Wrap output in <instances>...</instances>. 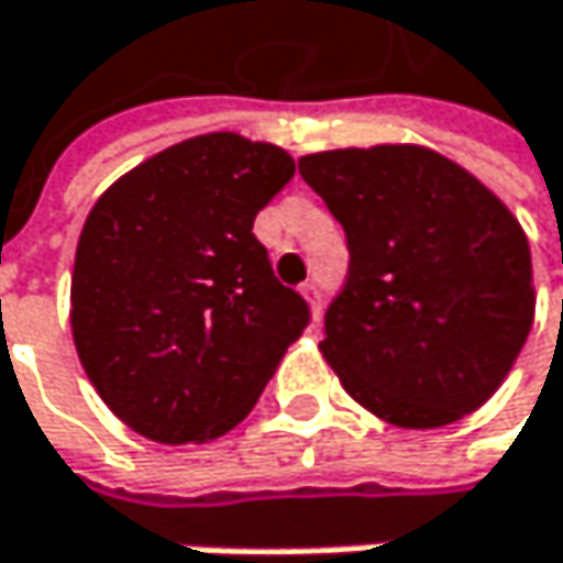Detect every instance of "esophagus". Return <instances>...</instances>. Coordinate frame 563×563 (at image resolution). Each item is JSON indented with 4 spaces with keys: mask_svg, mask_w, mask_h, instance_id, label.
Returning <instances> with one entry per match:
<instances>
[{
    "mask_svg": "<svg viewBox=\"0 0 563 563\" xmlns=\"http://www.w3.org/2000/svg\"><path fill=\"white\" fill-rule=\"evenodd\" d=\"M302 296L309 299V306H312V316L319 319V316H322V306H325V292H322V283H319V280L302 283Z\"/></svg>",
    "mask_w": 563,
    "mask_h": 563,
    "instance_id": "34e87169",
    "label": "esophagus"
}]
</instances>
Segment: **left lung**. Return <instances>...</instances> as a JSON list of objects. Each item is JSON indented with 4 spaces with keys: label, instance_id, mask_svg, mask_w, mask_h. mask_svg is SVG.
I'll list each match as a JSON object with an SVG mask.
<instances>
[{
    "label": "left lung",
    "instance_id": "1",
    "mask_svg": "<svg viewBox=\"0 0 563 563\" xmlns=\"http://www.w3.org/2000/svg\"><path fill=\"white\" fill-rule=\"evenodd\" d=\"M299 177L347 238L322 341L344 389L402 429L451 426L484 406L536 316L532 254L509 209L412 144L309 154Z\"/></svg>",
    "mask_w": 563,
    "mask_h": 563
}]
</instances>
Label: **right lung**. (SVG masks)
Instances as JSON below:
<instances>
[{
	"instance_id": "right-lung-1",
	"label": "right lung",
	"mask_w": 563,
	"mask_h": 563,
	"mask_svg": "<svg viewBox=\"0 0 563 563\" xmlns=\"http://www.w3.org/2000/svg\"><path fill=\"white\" fill-rule=\"evenodd\" d=\"M292 157L199 134L112 183L77 244L70 325L86 377L144 438L189 444L234 429L309 325L274 277L257 212Z\"/></svg>"
}]
</instances>
